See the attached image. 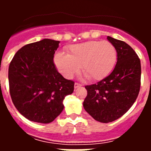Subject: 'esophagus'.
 <instances>
[{
	"mask_svg": "<svg viewBox=\"0 0 151 151\" xmlns=\"http://www.w3.org/2000/svg\"><path fill=\"white\" fill-rule=\"evenodd\" d=\"M80 86H82V85H81V84H79V83H78V82H76V83H75V85H74L75 88H77L80 87Z\"/></svg>",
	"mask_w": 151,
	"mask_h": 151,
	"instance_id": "34e87169",
	"label": "esophagus"
}]
</instances>
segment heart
I'll return each mask as SVG.
<instances>
[{
    "label": "heart",
    "instance_id": "1",
    "mask_svg": "<svg viewBox=\"0 0 151 151\" xmlns=\"http://www.w3.org/2000/svg\"><path fill=\"white\" fill-rule=\"evenodd\" d=\"M67 54L56 53L54 62L63 76L73 78L79 71L91 81H100L107 76L116 61L114 45L108 41H89L70 45Z\"/></svg>",
    "mask_w": 151,
    "mask_h": 151
}]
</instances>
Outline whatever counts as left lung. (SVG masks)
Returning <instances> with one entry per match:
<instances>
[{
	"mask_svg": "<svg viewBox=\"0 0 151 151\" xmlns=\"http://www.w3.org/2000/svg\"><path fill=\"white\" fill-rule=\"evenodd\" d=\"M116 49L117 62L107 77L86 85L85 111L95 120L107 123L120 118L132 106L141 86V61L128 44L107 36Z\"/></svg>",
	"mask_w": 151,
	"mask_h": 151,
	"instance_id": "1",
	"label": "left lung"
}]
</instances>
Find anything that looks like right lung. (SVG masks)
Segmentation results:
<instances>
[{
    "label": "right lung",
    "mask_w": 151,
    "mask_h": 151,
    "mask_svg": "<svg viewBox=\"0 0 151 151\" xmlns=\"http://www.w3.org/2000/svg\"><path fill=\"white\" fill-rule=\"evenodd\" d=\"M59 44V41L45 38L25 45L9 66L12 101L17 110L32 122H53L63 110L65 97L74 91V82L63 78L54 65Z\"/></svg>",
    "instance_id": "right-lung-1"
}]
</instances>
